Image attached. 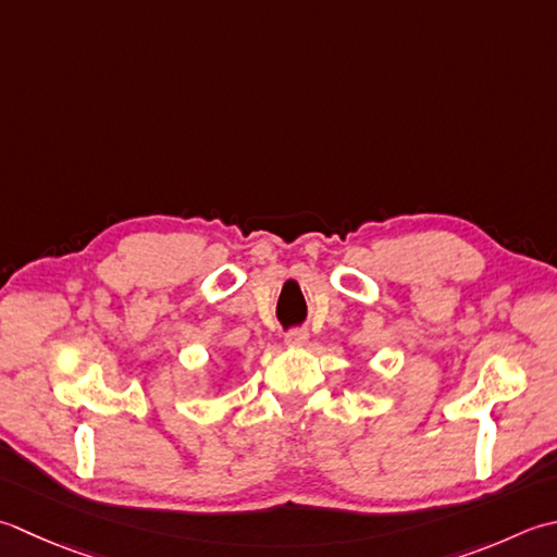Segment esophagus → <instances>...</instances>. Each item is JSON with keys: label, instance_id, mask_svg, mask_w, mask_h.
Wrapping results in <instances>:
<instances>
[{"label": "esophagus", "instance_id": "34e87169", "mask_svg": "<svg viewBox=\"0 0 557 557\" xmlns=\"http://www.w3.org/2000/svg\"><path fill=\"white\" fill-rule=\"evenodd\" d=\"M285 343H287L289 347H304V345L309 343V331L292 329V331L285 335Z\"/></svg>", "mask_w": 557, "mask_h": 557}]
</instances>
